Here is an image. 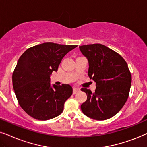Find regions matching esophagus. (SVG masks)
Segmentation results:
<instances>
[{
    "instance_id": "1",
    "label": "esophagus",
    "mask_w": 147,
    "mask_h": 147,
    "mask_svg": "<svg viewBox=\"0 0 147 147\" xmlns=\"http://www.w3.org/2000/svg\"><path fill=\"white\" fill-rule=\"evenodd\" d=\"M80 91V89L79 88H76V87H73V94H76L78 93Z\"/></svg>"
}]
</instances>
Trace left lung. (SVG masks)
<instances>
[{"mask_svg":"<svg viewBox=\"0 0 147 147\" xmlns=\"http://www.w3.org/2000/svg\"><path fill=\"white\" fill-rule=\"evenodd\" d=\"M89 61L88 75L96 89L82 88L87 95L81 105L83 113L97 120L113 117L122 108L130 93L132 76L128 64L118 53L100 44L79 46Z\"/></svg>","mask_w":147,"mask_h":147,"instance_id":"8db88e82","label":"left lung"}]
</instances>
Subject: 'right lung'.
I'll list each match as a JSON object with an SVG mask.
<instances>
[{
  "label": "right lung",
  "mask_w": 147,
  "mask_h": 147,
  "mask_svg": "<svg viewBox=\"0 0 147 147\" xmlns=\"http://www.w3.org/2000/svg\"><path fill=\"white\" fill-rule=\"evenodd\" d=\"M77 46L46 42L31 47L20 56L13 72V86L19 104L29 116L47 120L63 111L72 88L65 84L52 87L50 75Z\"/></svg>",
  "instance_id": "obj_1"
}]
</instances>
